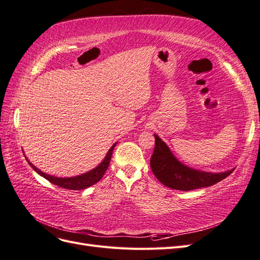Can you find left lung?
I'll use <instances>...</instances> for the list:
<instances>
[{
    "label": "left lung",
    "instance_id": "8db88e82",
    "mask_svg": "<svg viewBox=\"0 0 260 260\" xmlns=\"http://www.w3.org/2000/svg\"><path fill=\"white\" fill-rule=\"evenodd\" d=\"M155 137V148L151 157V168L159 182L167 187L180 191H191L195 188L211 186L230 176L234 169L212 174L192 169L180 162L164 141Z\"/></svg>",
    "mask_w": 260,
    "mask_h": 260
}]
</instances>
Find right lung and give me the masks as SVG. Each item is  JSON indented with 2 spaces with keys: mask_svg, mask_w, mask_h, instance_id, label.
Returning a JSON list of instances; mask_svg holds the SVG:
<instances>
[{
  "mask_svg": "<svg viewBox=\"0 0 260 260\" xmlns=\"http://www.w3.org/2000/svg\"><path fill=\"white\" fill-rule=\"evenodd\" d=\"M116 143L111 147L109 149L108 153L106 154L104 160L102 161L96 168H94L88 172H85L83 175L80 176H77V177H72V178H57V177H54V176H50L48 174H44L43 171H41L40 169H38L36 166H34L32 164H31L28 158L27 161L30 165L31 167L34 168V170L36 172H38L39 175L42 176L43 178H45L46 180H49L51 183L55 184V185H58L60 187H64L67 188V190H84V188L89 187L91 185H94L96 182L103 178L105 171L107 170L108 166H109V162H111L112 159V155H113V149L115 147Z\"/></svg>",
  "mask_w": 260,
  "mask_h": 260,
  "instance_id": "obj_1",
  "label": "right lung"
}]
</instances>
